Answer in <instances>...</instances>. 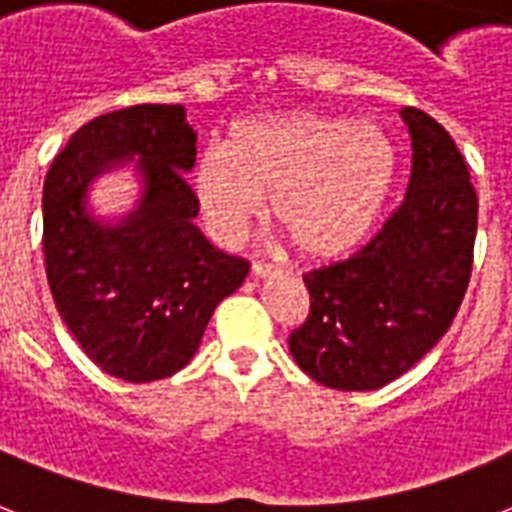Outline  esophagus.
<instances>
[{
    "instance_id": "1",
    "label": "esophagus",
    "mask_w": 512,
    "mask_h": 512,
    "mask_svg": "<svg viewBox=\"0 0 512 512\" xmlns=\"http://www.w3.org/2000/svg\"><path fill=\"white\" fill-rule=\"evenodd\" d=\"M252 279H271V276H279V271L273 268V265H265V263H255L252 265V271H249Z\"/></svg>"
}]
</instances>
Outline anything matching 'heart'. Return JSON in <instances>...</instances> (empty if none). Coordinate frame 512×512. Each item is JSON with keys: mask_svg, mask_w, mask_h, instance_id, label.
<instances>
[{"mask_svg": "<svg viewBox=\"0 0 512 512\" xmlns=\"http://www.w3.org/2000/svg\"><path fill=\"white\" fill-rule=\"evenodd\" d=\"M397 147L370 120L287 112L230 128L204 152L193 187L206 230L236 244L271 198V217L308 260L349 255L376 225L392 190Z\"/></svg>", "mask_w": 512, "mask_h": 512, "instance_id": "1", "label": "heart"}]
</instances>
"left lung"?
I'll return each mask as SVG.
<instances>
[{
  "instance_id": "obj_1",
  "label": "left lung",
  "mask_w": 512,
  "mask_h": 512,
  "mask_svg": "<svg viewBox=\"0 0 512 512\" xmlns=\"http://www.w3.org/2000/svg\"><path fill=\"white\" fill-rule=\"evenodd\" d=\"M411 179L376 239L303 276L311 311L290 354L317 384L381 389L446 335L462 306L478 230V195L462 152L435 117L403 107Z\"/></svg>"
}]
</instances>
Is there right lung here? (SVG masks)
Here are the masks:
<instances>
[{"label":"right lung","instance_id":"obj_1","mask_svg":"<svg viewBox=\"0 0 512 512\" xmlns=\"http://www.w3.org/2000/svg\"><path fill=\"white\" fill-rule=\"evenodd\" d=\"M193 163L185 107L139 104L74 131L45 177L42 249L58 314L104 373L131 384L185 368L217 303L249 273L193 225ZM120 168L135 171L140 198L99 215L92 182Z\"/></svg>","mask_w":512,"mask_h":512}]
</instances>
